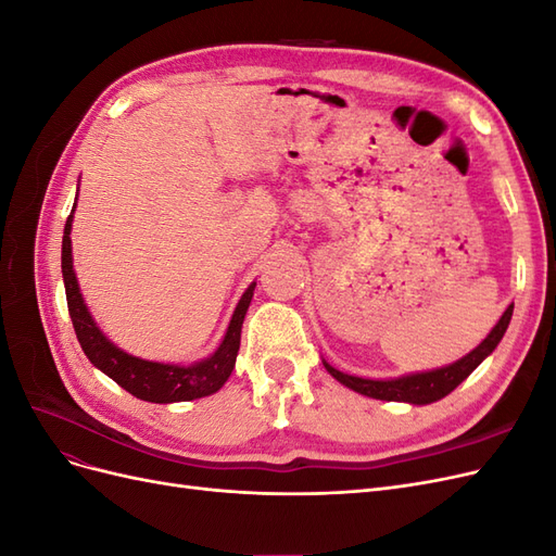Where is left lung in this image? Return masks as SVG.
<instances>
[{
	"mask_svg": "<svg viewBox=\"0 0 556 556\" xmlns=\"http://www.w3.org/2000/svg\"><path fill=\"white\" fill-rule=\"evenodd\" d=\"M510 317H513V306L506 308V313L501 315L496 327L473 352H468L466 357H462L459 362H454L450 366L435 368V371L413 374V376H403V378H394V380H366V378L336 371V368L329 366L327 362H325V368L341 384L350 387V390H355L364 396L380 399V401H406V403H417V406H425V403H433V401L447 396L454 387L462 384L470 374L476 371L486 355H492V350L498 345L503 333H506V329L510 325Z\"/></svg>",
	"mask_w": 556,
	"mask_h": 556,
	"instance_id": "8db88e82",
	"label": "left lung"
}]
</instances>
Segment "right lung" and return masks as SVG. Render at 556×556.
I'll return each mask as SVG.
<instances>
[{
	"label": "right lung",
	"mask_w": 556,
	"mask_h": 556,
	"mask_svg": "<svg viewBox=\"0 0 556 556\" xmlns=\"http://www.w3.org/2000/svg\"><path fill=\"white\" fill-rule=\"evenodd\" d=\"M72 217H66L64 237H62V278L66 290V306L74 323L76 339L86 352L88 359L113 378L117 384L134 394L141 401L150 403H174V401H192L208 396L220 390L237 364L239 345H241V327L243 317L248 313L252 292H255V282L250 285L245 294L241 296L237 311L231 315L229 329L225 333V341L220 343L213 355L204 362H197L192 366H174V364H157L146 362L139 357H131L121 348H115L106 336L97 329L94 319L90 317L86 304L76 282L74 262H72Z\"/></svg>",
	"instance_id": "1"
}]
</instances>
